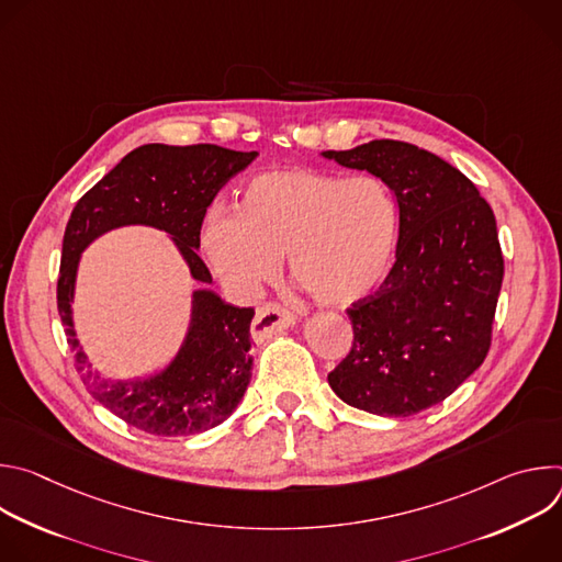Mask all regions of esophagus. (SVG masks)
<instances>
[{"instance_id": "obj_1", "label": "esophagus", "mask_w": 562, "mask_h": 562, "mask_svg": "<svg viewBox=\"0 0 562 562\" xmlns=\"http://www.w3.org/2000/svg\"><path fill=\"white\" fill-rule=\"evenodd\" d=\"M291 325H295V313H291L289 308H284L276 302H267L256 313L251 334L256 340H265V338H271L273 334H280L282 329H286Z\"/></svg>"}]
</instances>
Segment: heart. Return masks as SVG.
I'll use <instances>...</instances> for the list:
<instances>
[{
  "mask_svg": "<svg viewBox=\"0 0 562 562\" xmlns=\"http://www.w3.org/2000/svg\"><path fill=\"white\" fill-rule=\"evenodd\" d=\"M397 231V202L382 178L284 169L249 180L237 211L213 206L200 245L237 293L256 295L289 256L295 282L319 304L349 306L384 282Z\"/></svg>",
  "mask_w": 562,
  "mask_h": 562,
  "instance_id": "obj_1",
  "label": "heart"
}]
</instances>
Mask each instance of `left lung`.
Listing matches in <instances>:
<instances>
[{"label":"left lung","instance_id":"left-lung-1","mask_svg":"<svg viewBox=\"0 0 562 562\" xmlns=\"http://www.w3.org/2000/svg\"><path fill=\"white\" fill-rule=\"evenodd\" d=\"M323 155L382 178L400 209L395 262L375 293L347 308L353 345L329 384L356 409L414 416L490 353L505 273L494 211L456 167L407 142Z\"/></svg>","mask_w":562,"mask_h":562}]
</instances>
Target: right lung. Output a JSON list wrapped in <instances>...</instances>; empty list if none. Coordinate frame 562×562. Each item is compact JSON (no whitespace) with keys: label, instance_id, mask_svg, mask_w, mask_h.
<instances>
[{"label":"right lung","instance_id":"add662e5","mask_svg":"<svg viewBox=\"0 0 562 562\" xmlns=\"http://www.w3.org/2000/svg\"><path fill=\"white\" fill-rule=\"evenodd\" d=\"M258 150L243 153L215 144H144L131 150L75 204L64 231L57 278V311L91 395L111 414L150 436H191L224 423L251 382L254 308L222 302L209 289L193 293V317L176 360L148 380L111 382L91 371L72 331L70 302L79 254L111 228L146 224L173 235L193 280L211 284L195 249L217 191L245 171Z\"/></svg>","mask_w":562,"mask_h":562}]
</instances>
